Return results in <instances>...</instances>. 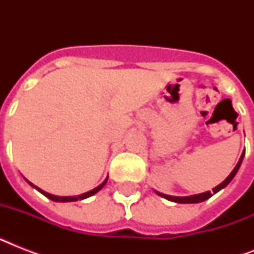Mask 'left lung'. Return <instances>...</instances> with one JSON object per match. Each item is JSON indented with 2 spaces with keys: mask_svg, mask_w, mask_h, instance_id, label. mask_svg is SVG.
<instances>
[{
  "mask_svg": "<svg viewBox=\"0 0 254 254\" xmlns=\"http://www.w3.org/2000/svg\"><path fill=\"white\" fill-rule=\"evenodd\" d=\"M244 154H245V150L244 153L241 154L240 159H239V162H237L236 167L232 170V173L229 174L228 177H227V179H225L224 182H221L220 185L216 186L215 189L212 190V192L211 191H205V192L203 193H197V195H191V196H171V195H166V193H161V192H155L158 193L159 196L165 197V199H167V200H171V201H175V203H200V201H204L207 200V199H209V197L212 196L213 193L219 192L221 189H224V187H227L228 186V183L231 181H232L233 178H235V175L237 174V171H239V169H240L241 166V162H243V158H244Z\"/></svg>",
  "mask_w": 254,
  "mask_h": 254,
  "instance_id": "obj_1",
  "label": "left lung"
}]
</instances>
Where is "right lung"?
<instances>
[{
    "label": "right lung",
    "mask_w": 254,
    "mask_h": 254,
    "mask_svg": "<svg viewBox=\"0 0 254 254\" xmlns=\"http://www.w3.org/2000/svg\"><path fill=\"white\" fill-rule=\"evenodd\" d=\"M107 181H108V178H107V179H105V181L103 182V183H101V185L97 186L96 189L91 190V191H88V192H85V193H81V195H77V196H57V195H53V193L46 192V191L41 190V189H39V187H37V186H34L33 183H30L29 181H27V182H29V183H30V186H33L34 189H37L38 191H39V192L43 193V195H45L46 197H49V199H51V200H54V201H76V200H83V199H87V197L92 196V195H95L96 192H99L100 190L103 189L104 186H105Z\"/></svg>",
    "instance_id": "obj_1"
}]
</instances>
